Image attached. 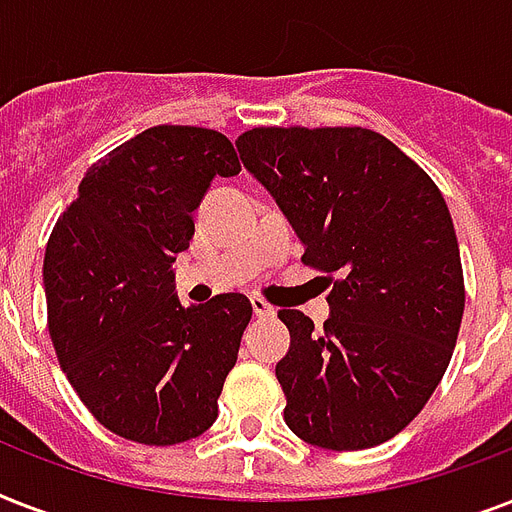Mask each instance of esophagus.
<instances>
[{"instance_id":"obj_1","label":"esophagus","mask_w":512,"mask_h":512,"mask_svg":"<svg viewBox=\"0 0 512 512\" xmlns=\"http://www.w3.org/2000/svg\"><path fill=\"white\" fill-rule=\"evenodd\" d=\"M252 311H255L257 319H268V316H273V305H268L263 300V297H252Z\"/></svg>"}]
</instances>
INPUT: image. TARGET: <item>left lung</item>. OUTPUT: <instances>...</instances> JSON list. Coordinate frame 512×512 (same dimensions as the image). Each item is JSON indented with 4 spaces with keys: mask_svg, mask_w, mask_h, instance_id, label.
Returning <instances> with one entry per match:
<instances>
[{
    "mask_svg": "<svg viewBox=\"0 0 512 512\" xmlns=\"http://www.w3.org/2000/svg\"><path fill=\"white\" fill-rule=\"evenodd\" d=\"M236 148L303 263L332 284L321 332L279 311L292 337L276 364L284 420L321 449H372L422 412L454 353L465 281L449 207L420 164L364 127H255Z\"/></svg>",
    "mask_w": 512,
    "mask_h": 512,
    "instance_id": "8db88e82",
    "label": "left lung"
}]
</instances>
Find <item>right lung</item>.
<instances>
[{"mask_svg": "<svg viewBox=\"0 0 512 512\" xmlns=\"http://www.w3.org/2000/svg\"><path fill=\"white\" fill-rule=\"evenodd\" d=\"M239 172L223 132L159 124L92 164L52 228V345L92 417L127 441L183 444L217 420L252 305L225 292L185 308L172 263L209 183Z\"/></svg>", "mask_w": 512, "mask_h": 512, "instance_id": "right-lung-1", "label": "right lung"}]
</instances>
